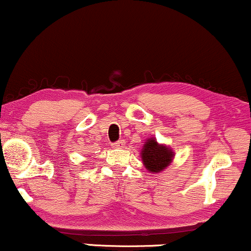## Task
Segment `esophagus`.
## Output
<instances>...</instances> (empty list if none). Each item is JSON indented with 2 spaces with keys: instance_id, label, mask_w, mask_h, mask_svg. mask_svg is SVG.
I'll list each match as a JSON object with an SVG mask.
<instances>
[{
  "instance_id": "esophagus-1",
  "label": "esophagus",
  "mask_w": 251,
  "mask_h": 251,
  "mask_svg": "<svg viewBox=\"0 0 251 251\" xmlns=\"http://www.w3.org/2000/svg\"><path fill=\"white\" fill-rule=\"evenodd\" d=\"M124 146H125V142H124L123 139H120V140H118V142L113 143V148H116V149H122V148H124Z\"/></svg>"
}]
</instances>
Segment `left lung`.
<instances>
[{"mask_svg":"<svg viewBox=\"0 0 251 251\" xmlns=\"http://www.w3.org/2000/svg\"><path fill=\"white\" fill-rule=\"evenodd\" d=\"M144 165L151 172L163 171L172 162L174 152L165 145H159L157 140L151 138L144 145L142 151Z\"/></svg>","mask_w":251,"mask_h":251,"instance_id":"left-lung-1","label":"left lung"}]
</instances>
